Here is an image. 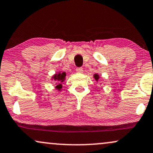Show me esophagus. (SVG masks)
<instances>
[{
	"mask_svg": "<svg viewBox=\"0 0 153 153\" xmlns=\"http://www.w3.org/2000/svg\"><path fill=\"white\" fill-rule=\"evenodd\" d=\"M76 71L78 72V73H82L83 69H82V68H76Z\"/></svg>",
	"mask_w": 153,
	"mask_h": 153,
	"instance_id": "esophagus-1",
	"label": "esophagus"
}]
</instances>
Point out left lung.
<instances>
[{
	"mask_svg": "<svg viewBox=\"0 0 153 153\" xmlns=\"http://www.w3.org/2000/svg\"><path fill=\"white\" fill-rule=\"evenodd\" d=\"M94 78H95V80H96L97 81V80H98V79H99L98 75H97V74H95V75H94Z\"/></svg>",
	"mask_w": 153,
	"mask_h": 153,
	"instance_id": "left-lung-1",
	"label": "left lung"
}]
</instances>
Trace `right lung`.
Instances as JSON below:
<instances>
[{
    "label": "right lung",
    "mask_w": 153,
    "mask_h": 153,
    "mask_svg": "<svg viewBox=\"0 0 153 153\" xmlns=\"http://www.w3.org/2000/svg\"><path fill=\"white\" fill-rule=\"evenodd\" d=\"M65 76H66V73H65V72H63V73H57V74H55L52 77V79H53V80H58V81L59 82L56 85V88L58 90H59V91H60V90L62 88V82L65 80Z\"/></svg>",
    "instance_id": "right-lung-1"
}]
</instances>
